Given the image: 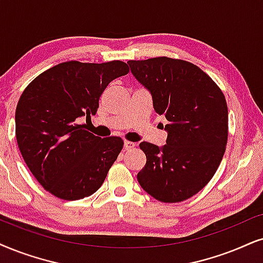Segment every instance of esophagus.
<instances>
[{
    "label": "esophagus",
    "mask_w": 263,
    "mask_h": 263,
    "mask_svg": "<svg viewBox=\"0 0 263 263\" xmlns=\"http://www.w3.org/2000/svg\"><path fill=\"white\" fill-rule=\"evenodd\" d=\"M135 143L134 142H129V141H125L124 143V148L126 149V151H129V149L135 148Z\"/></svg>",
    "instance_id": "obj_1"
}]
</instances>
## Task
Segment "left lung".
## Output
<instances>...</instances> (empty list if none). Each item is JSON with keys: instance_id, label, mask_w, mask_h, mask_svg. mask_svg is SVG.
Returning <instances> with one entry per match:
<instances>
[{"instance_id": "left-lung-1", "label": "left lung", "mask_w": 263, "mask_h": 263, "mask_svg": "<svg viewBox=\"0 0 263 263\" xmlns=\"http://www.w3.org/2000/svg\"><path fill=\"white\" fill-rule=\"evenodd\" d=\"M132 74L151 91L164 115V147L142 142L147 156L138 172L141 187L162 202L187 200L200 192L221 164L228 139V108L223 92L193 63L167 57L128 61Z\"/></svg>"}]
</instances>
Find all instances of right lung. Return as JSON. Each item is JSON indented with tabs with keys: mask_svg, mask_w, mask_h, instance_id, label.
<instances>
[{
	"mask_svg": "<svg viewBox=\"0 0 263 263\" xmlns=\"http://www.w3.org/2000/svg\"><path fill=\"white\" fill-rule=\"evenodd\" d=\"M128 71L121 61L65 62L40 74L22 93L16 143L29 170L54 197L79 200L104 182L124 141L95 136L80 119L95 115L105 87Z\"/></svg>",
	"mask_w": 263,
	"mask_h": 263,
	"instance_id": "obj_1",
	"label": "right lung"
}]
</instances>
